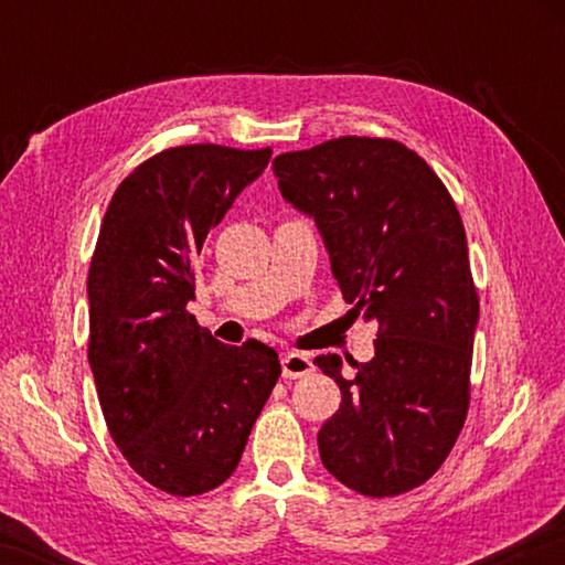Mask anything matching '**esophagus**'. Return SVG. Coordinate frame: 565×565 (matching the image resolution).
Returning <instances> with one entry per match:
<instances>
[{"label":"esophagus","instance_id":"34e87169","mask_svg":"<svg viewBox=\"0 0 565 565\" xmlns=\"http://www.w3.org/2000/svg\"><path fill=\"white\" fill-rule=\"evenodd\" d=\"M281 369H284V379H301L309 376L313 371V361L303 353H286L281 359Z\"/></svg>","mask_w":565,"mask_h":565}]
</instances>
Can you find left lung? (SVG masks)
I'll return each instance as SVG.
<instances>
[{"label": "left lung", "mask_w": 565, "mask_h": 565, "mask_svg": "<svg viewBox=\"0 0 565 565\" xmlns=\"http://www.w3.org/2000/svg\"><path fill=\"white\" fill-rule=\"evenodd\" d=\"M274 174L317 224L351 311L379 323L371 361L313 359L341 388L321 463L356 493H406L446 461L468 411L478 294L461 216L434 169L391 139L289 151Z\"/></svg>", "instance_id": "8db88e82"}]
</instances>
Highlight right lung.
I'll return each mask as SVG.
<instances>
[{"mask_svg":"<svg viewBox=\"0 0 565 565\" xmlns=\"http://www.w3.org/2000/svg\"><path fill=\"white\" fill-rule=\"evenodd\" d=\"M271 149L189 145L114 191L89 266V366L109 434L171 495L222 486L281 376L262 341L226 347L186 311L209 228L264 174Z\"/></svg>","mask_w":565,"mask_h":565,"instance_id":"add662e5","label":"right lung"}]
</instances>
